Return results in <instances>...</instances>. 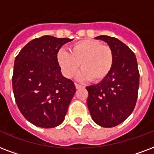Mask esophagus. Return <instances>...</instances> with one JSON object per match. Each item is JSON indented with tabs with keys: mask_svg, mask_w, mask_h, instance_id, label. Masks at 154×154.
Here are the masks:
<instances>
[{
	"mask_svg": "<svg viewBox=\"0 0 154 154\" xmlns=\"http://www.w3.org/2000/svg\"><path fill=\"white\" fill-rule=\"evenodd\" d=\"M75 88L76 89H79V88H83V86L80 85V84H79V83H75Z\"/></svg>",
	"mask_w": 154,
	"mask_h": 154,
	"instance_id": "34e87169",
	"label": "esophagus"
}]
</instances>
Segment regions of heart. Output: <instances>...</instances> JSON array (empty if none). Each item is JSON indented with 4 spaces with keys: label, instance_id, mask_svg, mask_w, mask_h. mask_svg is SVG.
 <instances>
[{
    "label": "heart",
    "instance_id": "b5f03b06",
    "mask_svg": "<svg viewBox=\"0 0 154 154\" xmlns=\"http://www.w3.org/2000/svg\"><path fill=\"white\" fill-rule=\"evenodd\" d=\"M69 51L61 49L57 54L58 64L64 76L68 79L77 73L80 66V79L100 82L109 75L114 65L112 49L97 40L76 42L70 46Z\"/></svg>",
    "mask_w": 154,
    "mask_h": 154
}]
</instances>
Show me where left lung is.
I'll return each mask as SVG.
<instances>
[{
	"label": "left lung",
	"instance_id": "1",
	"mask_svg": "<svg viewBox=\"0 0 154 154\" xmlns=\"http://www.w3.org/2000/svg\"><path fill=\"white\" fill-rule=\"evenodd\" d=\"M112 49L114 65L103 80L87 87L88 109L99 125L112 128L120 125L133 112L137 100L140 74L135 54L128 46L113 37L101 35Z\"/></svg>",
	"mask_w": 154,
	"mask_h": 154
}]
</instances>
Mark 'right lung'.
I'll use <instances>...</instances> for the list:
<instances>
[{
    "label": "right lung",
    "instance_id": "obj_1",
    "mask_svg": "<svg viewBox=\"0 0 154 154\" xmlns=\"http://www.w3.org/2000/svg\"><path fill=\"white\" fill-rule=\"evenodd\" d=\"M71 41L45 35L26 44L15 58V101L24 117L38 127L59 125L75 93V83L63 76L57 60L59 49Z\"/></svg>",
    "mask_w": 154,
    "mask_h": 154
}]
</instances>
